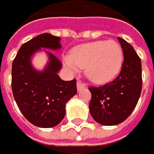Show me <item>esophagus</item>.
<instances>
[{"instance_id": "esophagus-1", "label": "esophagus", "mask_w": 154, "mask_h": 154, "mask_svg": "<svg viewBox=\"0 0 154 154\" xmlns=\"http://www.w3.org/2000/svg\"><path fill=\"white\" fill-rule=\"evenodd\" d=\"M86 88V84H84L82 82H77V90L78 91H82V89H84Z\"/></svg>"}]
</instances>
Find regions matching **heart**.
Returning a JSON list of instances; mask_svg holds the SVG:
<instances>
[{
	"label": "heart",
	"mask_w": 154,
	"mask_h": 154,
	"mask_svg": "<svg viewBox=\"0 0 154 154\" xmlns=\"http://www.w3.org/2000/svg\"><path fill=\"white\" fill-rule=\"evenodd\" d=\"M65 66L72 72L85 67L87 77L95 83L113 80L121 70L123 50L115 41H94L80 45L71 55L63 58Z\"/></svg>",
	"instance_id": "heart-1"
}]
</instances>
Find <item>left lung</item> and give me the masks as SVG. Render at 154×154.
Masks as SVG:
<instances>
[{
  "label": "left lung",
  "mask_w": 154,
  "mask_h": 154,
  "mask_svg": "<svg viewBox=\"0 0 154 154\" xmlns=\"http://www.w3.org/2000/svg\"><path fill=\"white\" fill-rule=\"evenodd\" d=\"M117 39L124 53L119 75L111 82L88 88L91 92L90 115L103 125L124 122L135 109L142 90L141 60L128 42L121 38Z\"/></svg>",
  "instance_id": "obj_1"
}]
</instances>
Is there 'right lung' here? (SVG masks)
I'll use <instances>...</instances> for the list:
<instances>
[{"label": "right lung", "mask_w": 154, "mask_h": 154, "mask_svg": "<svg viewBox=\"0 0 154 154\" xmlns=\"http://www.w3.org/2000/svg\"><path fill=\"white\" fill-rule=\"evenodd\" d=\"M44 49H60V38L43 33L23 44L12 64V91L17 106L29 123L41 128L58 125L66 115V104L77 94L76 80L63 81L58 75L62 67L50 51L43 71L35 69L32 56Z\"/></svg>", "instance_id": "1"}]
</instances>
